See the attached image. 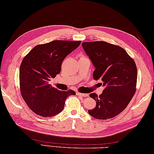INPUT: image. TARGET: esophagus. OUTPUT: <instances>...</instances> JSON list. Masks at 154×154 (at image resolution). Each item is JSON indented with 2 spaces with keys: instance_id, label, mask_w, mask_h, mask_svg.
<instances>
[{
  "instance_id": "esophagus-1",
  "label": "esophagus",
  "mask_w": 154,
  "mask_h": 154,
  "mask_svg": "<svg viewBox=\"0 0 154 154\" xmlns=\"http://www.w3.org/2000/svg\"><path fill=\"white\" fill-rule=\"evenodd\" d=\"M77 95H80V96L85 97L89 96V94H87V93H79V92H77Z\"/></svg>"
}]
</instances>
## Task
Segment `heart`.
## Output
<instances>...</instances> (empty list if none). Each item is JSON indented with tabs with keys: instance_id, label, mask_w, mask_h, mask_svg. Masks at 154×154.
Returning a JSON list of instances; mask_svg holds the SVG:
<instances>
[{
	"instance_id": "heart-1",
	"label": "heart",
	"mask_w": 154,
	"mask_h": 154,
	"mask_svg": "<svg viewBox=\"0 0 154 154\" xmlns=\"http://www.w3.org/2000/svg\"><path fill=\"white\" fill-rule=\"evenodd\" d=\"M82 57H84V56H82Z\"/></svg>"
}]
</instances>
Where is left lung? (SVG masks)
Instances as JSON below:
<instances>
[{
	"instance_id": "1",
	"label": "left lung",
	"mask_w": 154,
	"mask_h": 154,
	"mask_svg": "<svg viewBox=\"0 0 154 154\" xmlns=\"http://www.w3.org/2000/svg\"><path fill=\"white\" fill-rule=\"evenodd\" d=\"M82 46L95 67L93 79L102 81L104 87L99 96L90 94L96 106L88 112L97 119H112L126 109L136 93L135 61L124 49L106 42H83Z\"/></svg>"
}]
</instances>
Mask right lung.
Instances as JSON below:
<instances>
[{
    "label": "right lung",
    "mask_w": 154,
    "mask_h": 154,
    "mask_svg": "<svg viewBox=\"0 0 154 154\" xmlns=\"http://www.w3.org/2000/svg\"><path fill=\"white\" fill-rule=\"evenodd\" d=\"M81 42L55 40L40 44L23 58L20 89L23 99L35 114L43 117L56 115L63 109L67 98L75 95L74 91H59L49 81L60 73L63 60Z\"/></svg>",
    "instance_id": "1"
}]
</instances>
